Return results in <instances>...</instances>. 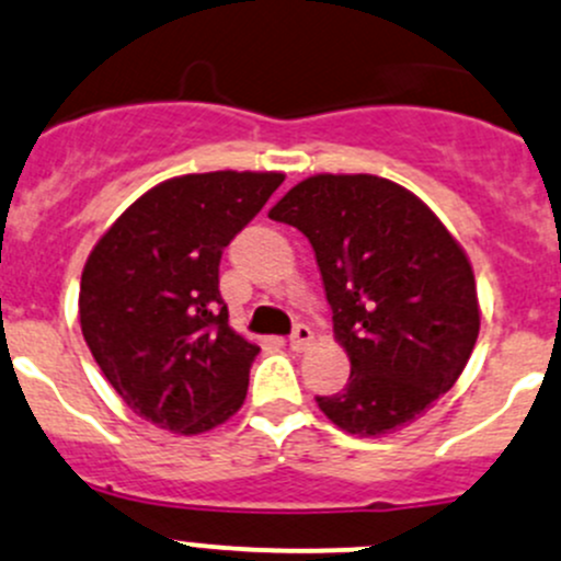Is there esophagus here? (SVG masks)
<instances>
[{"instance_id": "1", "label": "esophagus", "mask_w": 561, "mask_h": 561, "mask_svg": "<svg viewBox=\"0 0 561 561\" xmlns=\"http://www.w3.org/2000/svg\"><path fill=\"white\" fill-rule=\"evenodd\" d=\"M311 344H314V330H311L309 325H296V330H293V335H290V350L306 352Z\"/></svg>"}]
</instances>
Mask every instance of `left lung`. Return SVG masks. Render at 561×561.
Segmentation results:
<instances>
[{
	"mask_svg": "<svg viewBox=\"0 0 561 561\" xmlns=\"http://www.w3.org/2000/svg\"><path fill=\"white\" fill-rule=\"evenodd\" d=\"M271 220L311 241L352 363L346 387L317 398L344 433L376 438L420 420L473 355L481 328L473 265L422 198L374 174H314Z\"/></svg>",
	"mask_w": 561,
	"mask_h": 561,
	"instance_id": "left-lung-1",
	"label": "left lung"
}]
</instances>
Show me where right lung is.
Instances as JSON below:
<instances>
[{"label": "right lung", "mask_w": 561, "mask_h": 561, "mask_svg": "<svg viewBox=\"0 0 561 561\" xmlns=\"http://www.w3.org/2000/svg\"><path fill=\"white\" fill-rule=\"evenodd\" d=\"M282 182V172L231 169L172 176L128 206L88 255L82 339L141 420L202 435L244 403L261 346L228 325L220 257Z\"/></svg>", "instance_id": "obj_1"}]
</instances>
